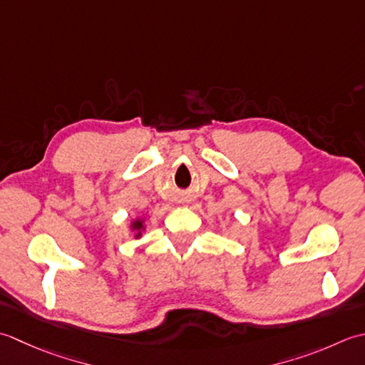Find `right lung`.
Here are the masks:
<instances>
[{
    "label": "right lung",
    "instance_id": "right-lung-1",
    "mask_svg": "<svg viewBox=\"0 0 365 365\" xmlns=\"http://www.w3.org/2000/svg\"><path fill=\"white\" fill-rule=\"evenodd\" d=\"M130 230L133 232V236H135V240H138V237L141 236V233H143L145 230V222L141 219H135L130 224Z\"/></svg>",
    "mask_w": 365,
    "mask_h": 365
}]
</instances>
